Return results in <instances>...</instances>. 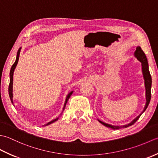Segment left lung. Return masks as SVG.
Returning a JSON list of instances; mask_svg holds the SVG:
<instances>
[{"label":"left lung","mask_w":158,"mask_h":158,"mask_svg":"<svg viewBox=\"0 0 158 158\" xmlns=\"http://www.w3.org/2000/svg\"><path fill=\"white\" fill-rule=\"evenodd\" d=\"M135 56L136 58L142 63L143 74L144 79H145V89H146V105L145 106V109H144V110L142 112V113H143V112H145V110L147 109V106H148L149 102L151 100V97H152V94H151V88H152V76H151L149 70L148 62H147V57L145 56V53H144V52L143 51L140 47L139 46L136 48V49L135 52ZM142 113L140 114V115L137 117H136V118L134 119L131 123L127 124V125H124V126H112V125H110V124L103 122H102V121H100L99 119H98V120L100 123H102V125H104L106 127H110V128L113 129V130H117V129L122 128V127H127L133 125V124L139 119V117H140V115H142Z\"/></svg>","instance_id":"left-lung-1"}]
</instances>
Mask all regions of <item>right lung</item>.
<instances>
[{"label":"right lung","mask_w":158,"mask_h":158,"mask_svg":"<svg viewBox=\"0 0 158 158\" xmlns=\"http://www.w3.org/2000/svg\"><path fill=\"white\" fill-rule=\"evenodd\" d=\"M20 49H21V48H19V50H18V53H17V57H16L15 62L14 64H13L12 65L11 68V70H10V74H9V75H10V81H9V98H10V99H11V101L12 103H13V93H12V89H12V88H13V72H14V70H15V66H16V65H17V64H18V60H19V53H20ZM73 92V91L70 92L69 94L67 95L66 98V101H65V103H64V105L63 110H64L66 105V102H67V101H68V100L69 99L70 96L72 95ZM58 119V118H56V119H53V120L51 121V122L48 123H47L46 125H45V126L49 125V124H51V123H53V122H56V121H57Z\"/></svg>","instance_id":"1"}]
</instances>
